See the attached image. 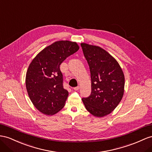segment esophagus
Instances as JSON below:
<instances>
[{"mask_svg":"<svg viewBox=\"0 0 152 152\" xmlns=\"http://www.w3.org/2000/svg\"><path fill=\"white\" fill-rule=\"evenodd\" d=\"M79 89H80V86H77V87H76L74 88V90L75 91H78Z\"/></svg>","mask_w":152,"mask_h":152,"instance_id":"1","label":"esophagus"}]
</instances>
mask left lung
I'll return each mask as SVG.
<instances>
[{"label":"left lung","instance_id":"1","mask_svg":"<svg viewBox=\"0 0 152 152\" xmlns=\"http://www.w3.org/2000/svg\"><path fill=\"white\" fill-rule=\"evenodd\" d=\"M91 75V96L83 98L87 111L97 118L110 114L121 101L124 91V75L119 63L99 46L81 43Z\"/></svg>","mask_w":152,"mask_h":152}]
</instances>
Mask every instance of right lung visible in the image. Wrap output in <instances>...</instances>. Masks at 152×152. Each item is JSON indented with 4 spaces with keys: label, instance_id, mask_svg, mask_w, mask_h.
<instances>
[{
    "label": "right lung",
    "instance_id": "obj_1",
    "mask_svg": "<svg viewBox=\"0 0 152 152\" xmlns=\"http://www.w3.org/2000/svg\"><path fill=\"white\" fill-rule=\"evenodd\" d=\"M79 49L75 42L56 41L42 49L31 62L26 87L33 105L41 113L52 115L64 108L69 92L63 87L60 65Z\"/></svg>",
    "mask_w": 152,
    "mask_h": 152
}]
</instances>
